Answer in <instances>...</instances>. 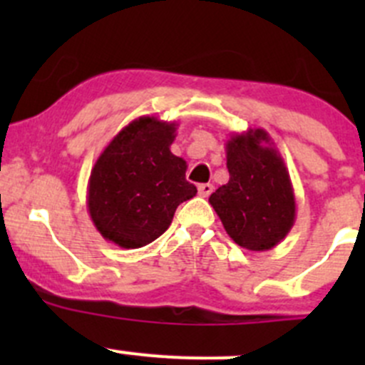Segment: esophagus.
Here are the masks:
<instances>
[{
  "mask_svg": "<svg viewBox=\"0 0 365 365\" xmlns=\"http://www.w3.org/2000/svg\"><path fill=\"white\" fill-rule=\"evenodd\" d=\"M197 192H200L201 197H208L210 194L213 192V185L212 183H201V185L197 187Z\"/></svg>",
  "mask_w": 365,
  "mask_h": 365,
  "instance_id": "34e87169",
  "label": "esophagus"
}]
</instances>
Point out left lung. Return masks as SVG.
I'll use <instances>...</instances> for the list:
<instances>
[{"label":"left lung","instance_id":"obj_1","mask_svg":"<svg viewBox=\"0 0 365 365\" xmlns=\"http://www.w3.org/2000/svg\"><path fill=\"white\" fill-rule=\"evenodd\" d=\"M230 182L210 196L231 240L247 251H270L292 231L295 192L281 153L263 128L226 141Z\"/></svg>","mask_w":365,"mask_h":365}]
</instances>
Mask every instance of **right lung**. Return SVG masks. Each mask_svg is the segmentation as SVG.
<instances>
[{
    "mask_svg": "<svg viewBox=\"0 0 365 365\" xmlns=\"http://www.w3.org/2000/svg\"><path fill=\"white\" fill-rule=\"evenodd\" d=\"M176 121L139 116L98 155L88 180L93 226L118 247L152 244L171 224L178 205L197 189L185 180L187 162L171 153Z\"/></svg>",
    "mask_w": 365,
    "mask_h": 365,
    "instance_id": "obj_1",
    "label": "right lung"
}]
</instances>
